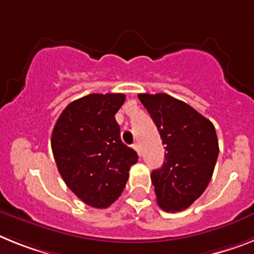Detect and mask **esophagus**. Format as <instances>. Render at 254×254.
<instances>
[{
	"label": "esophagus",
	"mask_w": 254,
	"mask_h": 254,
	"mask_svg": "<svg viewBox=\"0 0 254 254\" xmlns=\"http://www.w3.org/2000/svg\"><path fill=\"white\" fill-rule=\"evenodd\" d=\"M133 147H134V149H135V151H136V153H138V154H139V156H140V154H142V152H140L139 144H138V143H135V144H134Z\"/></svg>",
	"instance_id": "esophagus-1"
}]
</instances>
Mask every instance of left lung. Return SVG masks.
Wrapping results in <instances>:
<instances>
[{"label":"left lung","instance_id":"left-lung-1","mask_svg":"<svg viewBox=\"0 0 254 254\" xmlns=\"http://www.w3.org/2000/svg\"><path fill=\"white\" fill-rule=\"evenodd\" d=\"M165 144L164 165L151 179L157 203L166 212L188 208L212 178L219 142L213 124L188 103L165 93L138 94Z\"/></svg>","mask_w":254,"mask_h":254}]
</instances>
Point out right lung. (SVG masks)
I'll return each mask as SVG.
<instances>
[{"label": "right lung", "mask_w": 254, "mask_h": 254, "mask_svg": "<svg viewBox=\"0 0 254 254\" xmlns=\"http://www.w3.org/2000/svg\"><path fill=\"white\" fill-rule=\"evenodd\" d=\"M125 94H88L66 106L51 136L59 173L88 206L106 208L121 195L129 170L138 162L121 142L115 114Z\"/></svg>", "instance_id": "1"}]
</instances>
